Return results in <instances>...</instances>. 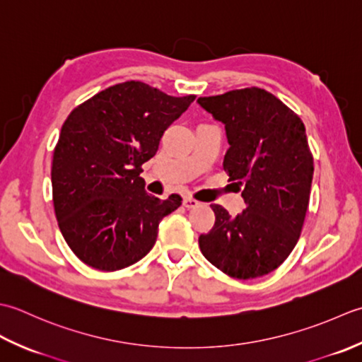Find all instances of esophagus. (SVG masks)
<instances>
[{"instance_id":"1","label":"esophagus","mask_w":362,"mask_h":362,"mask_svg":"<svg viewBox=\"0 0 362 362\" xmlns=\"http://www.w3.org/2000/svg\"><path fill=\"white\" fill-rule=\"evenodd\" d=\"M182 204H184V206H186V208H187V209H192V208H197V206H198V204H200V203H198L197 200H194V198H190V197H186V198H184V200H182Z\"/></svg>"}]
</instances>
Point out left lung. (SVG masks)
Returning <instances> with one entry per match:
<instances>
[{"instance_id":"1","label":"left lung","mask_w":362,"mask_h":362,"mask_svg":"<svg viewBox=\"0 0 362 362\" xmlns=\"http://www.w3.org/2000/svg\"><path fill=\"white\" fill-rule=\"evenodd\" d=\"M198 103L225 124L230 148L223 168L242 187L247 204L239 216L211 204L216 223L198 238L200 250L228 276H264L287 259L303 230L314 175L305 124L259 87Z\"/></svg>"}]
</instances>
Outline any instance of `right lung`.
<instances>
[{
  "label": "right lung",
  "mask_w": 362,
  "mask_h": 362,
  "mask_svg": "<svg viewBox=\"0 0 362 362\" xmlns=\"http://www.w3.org/2000/svg\"><path fill=\"white\" fill-rule=\"evenodd\" d=\"M195 95L170 97L140 81L93 95L64 122L51 164L53 204L65 242L103 272L136 264L150 252L160 220L181 206L146 194L142 165Z\"/></svg>",
  "instance_id": "add662e5"
}]
</instances>
